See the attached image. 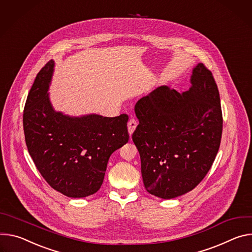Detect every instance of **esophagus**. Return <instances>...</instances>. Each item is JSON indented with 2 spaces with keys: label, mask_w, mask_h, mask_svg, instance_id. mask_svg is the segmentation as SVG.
Segmentation results:
<instances>
[{
  "label": "esophagus",
  "mask_w": 252,
  "mask_h": 252,
  "mask_svg": "<svg viewBox=\"0 0 252 252\" xmlns=\"http://www.w3.org/2000/svg\"><path fill=\"white\" fill-rule=\"evenodd\" d=\"M137 124H138V122H137L135 119L132 118V119L129 120V122H128V132H129L130 135H131V134L134 132V130L136 129Z\"/></svg>",
  "instance_id": "esophagus-1"
}]
</instances>
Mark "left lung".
<instances>
[{
    "label": "left lung",
    "instance_id": "8db88e82",
    "mask_svg": "<svg viewBox=\"0 0 252 252\" xmlns=\"http://www.w3.org/2000/svg\"><path fill=\"white\" fill-rule=\"evenodd\" d=\"M191 88L178 93L161 86L135 105L139 124L132 135L146 190L163 199L196 187L217 155L222 111L211 71L199 63Z\"/></svg>",
    "mask_w": 252,
    "mask_h": 252
}]
</instances>
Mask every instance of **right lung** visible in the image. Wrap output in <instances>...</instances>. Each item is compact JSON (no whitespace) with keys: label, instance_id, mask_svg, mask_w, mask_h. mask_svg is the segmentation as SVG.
Masks as SVG:
<instances>
[{"label":"right lung","instance_id":"add662e5","mask_svg":"<svg viewBox=\"0 0 252 252\" xmlns=\"http://www.w3.org/2000/svg\"><path fill=\"white\" fill-rule=\"evenodd\" d=\"M54 61L38 73L24 108L25 140L47 183L68 197L96 193L107 163L129 140L128 115L69 117L55 112L48 96Z\"/></svg>","mask_w":252,"mask_h":252}]
</instances>
